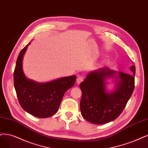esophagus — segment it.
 <instances>
[{"instance_id": "1", "label": "esophagus", "mask_w": 148, "mask_h": 148, "mask_svg": "<svg viewBox=\"0 0 148 148\" xmlns=\"http://www.w3.org/2000/svg\"><path fill=\"white\" fill-rule=\"evenodd\" d=\"M83 80H84L83 76H78L77 78V80H76V82H77V84H80Z\"/></svg>"}]
</instances>
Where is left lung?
<instances>
[{
	"mask_svg": "<svg viewBox=\"0 0 148 148\" xmlns=\"http://www.w3.org/2000/svg\"><path fill=\"white\" fill-rule=\"evenodd\" d=\"M130 74L116 72L108 68L92 71L80 84L82 98L80 112L87 121L96 124H106L116 119L122 113L135 88V64ZM117 74L116 77L115 75ZM114 76L116 89L108 94L105 90V80Z\"/></svg>",
	"mask_w": 148,
	"mask_h": 148,
	"instance_id": "left-lung-1",
	"label": "left lung"
}]
</instances>
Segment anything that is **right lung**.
Wrapping results in <instances>:
<instances>
[{
  "instance_id": "1",
  "label": "right lung",
  "mask_w": 148,
  "mask_h": 148,
  "mask_svg": "<svg viewBox=\"0 0 148 148\" xmlns=\"http://www.w3.org/2000/svg\"><path fill=\"white\" fill-rule=\"evenodd\" d=\"M30 42L21 51L14 71V85L21 106L25 111L38 118H48L57 113L63 97L75 82L72 75L46 83L27 79L23 70V59Z\"/></svg>"
}]
</instances>
